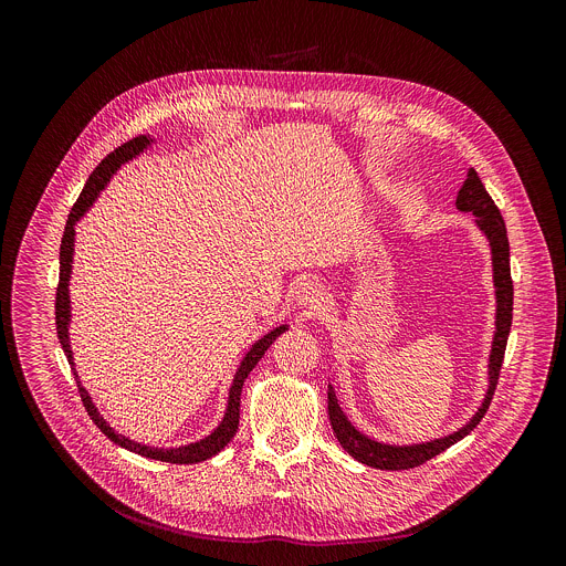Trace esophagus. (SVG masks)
Returning <instances> with one entry per match:
<instances>
[{"mask_svg":"<svg viewBox=\"0 0 566 566\" xmlns=\"http://www.w3.org/2000/svg\"><path fill=\"white\" fill-rule=\"evenodd\" d=\"M322 286L313 280H306V282H300L297 289H295V300L308 308H317L319 302H322Z\"/></svg>","mask_w":566,"mask_h":566,"instance_id":"esophagus-1","label":"esophagus"}]
</instances>
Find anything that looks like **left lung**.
I'll list each match as a JSON object with an SVG mask.
<instances>
[{
  "mask_svg": "<svg viewBox=\"0 0 566 566\" xmlns=\"http://www.w3.org/2000/svg\"><path fill=\"white\" fill-rule=\"evenodd\" d=\"M457 208L463 212H472L476 217L479 228L486 232L491 239V249H493V271H495V289H497V332L493 340V354H491V387L486 398H483L481 408L476 415L470 419L468 426H463L459 432L437 439L432 443H421V446H408V448H396V446H385L367 439L360 434L343 415L338 408V398L334 389L329 387V421L334 428L336 439L340 446L360 463L380 468V470H410L417 468L432 457L441 454L457 441H461L465 434H470L483 415L489 412V406L493 400L497 380H500V369L504 363L506 354V343L511 334V322H513V280H511V247H509V234H506V223L502 219L500 208L495 206L493 197L489 190L483 188L479 175L470 168L459 195H457Z\"/></svg>",
  "mask_w": 566,
  "mask_h": 566,
  "instance_id": "8db88e82",
  "label": "left lung"
}]
</instances>
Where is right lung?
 Returning a JSON list of instances; mask_svg holds the SVG:
<instances>
[{"label": "right lung", "mask_w": 566, "mask_h": 566, "mask_svg": "<svg viewBox=\"0 0 566 566\" xmlns=\"http://www.w3.org/2000/svg\"><path fill=\"white\" fill-rule=\"evenodd\" d=\"M149 145V138L147 136H136L127 143H123L120 147H116L112 154H107L98 168L92 172V177L87 179L83 192H80L77 201L73 203L71 212H69V219H66V226H64V234H62V244H60V280H57V289H55V329H57V340L64 349V356L73 369V363H71V349H69V334H66V325H69V275H71V255H73V226L75 221L83 217L87 212V208L96 201L98 192L105 188V184L109 181V177L118 170L120 164H125V160H129L132 156L140 154L145 147ZM286 327H277L273 329L271 334H266L262 340H258L253 345V349L247 354L244 363L239 365L237 369V376L232 380V387H230V398H228V410H226V417L221 421V426L210 434L206 437L203 441L199 443H192V446H186V448H175V450H158V448H147V446H140V443H134L129 439H125L123 434H116L107 421L98 415V410L94 408V402L90 398V394L85 391V387L80 385L77 380V374H75V382H77V391H80V398H83V406L87 410V415L92 417V421L101 428V432L112 439L114 443L123 446L125 450H132L140 457H149V459H156V461H166V463H199V461H206L210 457H214L223 446L230 443V439L234 437L237 432V426H239V398H241V387H244V380L249 378V374L253 371V367L260 363V358L266 354V349L273 345V340L284 334Z\"/></svg>", "instance_id": "add662e5"}]
</instances>
